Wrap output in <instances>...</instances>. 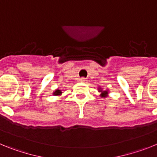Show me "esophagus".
<instances>
[{
  "label": "esophagus",
  "mask_w": 157,
  "mask_h": 157,
  "mask_svg": "<svg viewBox=\"0 0 157 157\" xmlns=\"http://www.w3.org/2000/svg\"><path fill=\"white\" fill-rule=\"evenodd\" d=\"M80 81H81L82 82H87V79L86 78H81Z\"/></svg>",
  "instance_id": "34e87169"
}]
</instances>
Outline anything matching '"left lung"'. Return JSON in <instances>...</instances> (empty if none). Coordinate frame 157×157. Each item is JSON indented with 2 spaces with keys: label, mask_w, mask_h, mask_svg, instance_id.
<instances>
[{
  "label": "left lung",
  "mask_w": 157,
  "mask_h": 157,
  "mask_svg": "<svg viewBox=\"0 0 157 157\" xmlns=\"http://www.w3.org/2000/svg\"><path fill=\"white\" fill-rule=\"evenodd\" d=\"M98 91L101 93V96L102 97V98H106V97H108V94H109V91L108 90L104 91V90H102L101 88H100V89H98Z\"/></svg>",
  "instance_id": "obj_1"
}]
</instances>
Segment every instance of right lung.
Masks as SVG:
<instances>
[{"label":"right lung","instance_id":"add662e5","mask_svg":"<svg viewBox=\"0 0 157 157\" xmlns=\"http://www.w3.org/2000/svg\"><path fill=\"white\" fill-rule=\"evenodd\" d=\"M62 92L60 90H56L53 92V95L55 96H59V95H61Z\"/></svg>","mask_w":157,"mask_h":157}]
</instances>
